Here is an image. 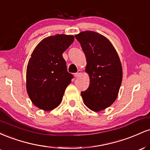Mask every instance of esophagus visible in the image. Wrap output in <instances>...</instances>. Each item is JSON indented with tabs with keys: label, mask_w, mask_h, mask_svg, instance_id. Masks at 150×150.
I'll use <instances>...</instances> for the list:
<instances>
[{
	"label": "esophagus",
	"mask_w": 150,
	"mask_h": 150,
	"mask_svg": "<svg viewBox=\"0 0 150 150\" xmlns=\"http://www.w3.org/2000/svg\"><path fill=\"white\" fill-rule=\"evenodd\" d=\"M80 74H81V70H79L76 73H75V75H75V77H78L80 75Z\"/></svg>",
	"instance_id": "obj_1"
}]
</instances>
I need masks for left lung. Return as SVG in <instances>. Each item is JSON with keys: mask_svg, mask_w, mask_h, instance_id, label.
Wrapping results in <instances>:
<instances>
[{"mask_svg": "<svg viewBox=\"0 0 150 150\" xmlns=\"http://www.w3.org/2000/svg\"><path fill=\"white\" fill-rule=\"evenodd\" d=\"M75 37L85 54V71L89 76V87L81 96L89 109L100 111L118 97L123 77L119 56L111 42L100 34L85 31Z\"/></svg>", "mask_w": 150, "mask_h": 150, "instance_id": "1", "label": "left lung"}]
</instances>
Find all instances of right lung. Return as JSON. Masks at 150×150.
Instances as JSON below:
<instances>
[{
	"mask_svg": "<svg viewBox=\"0 0 150 150\" xmlns=\"http://www.w3.org/2000/svg\"><path fill=\"white\" fill-rule=\"evenodd\" d=\"M74 36L56 34L39 43L29 60L26 74L27 91L32 103L44 111L61 104L73 75L67 71L63 53L73 42Z\"/></svg>",
	"mask_w": 150,
	"mask_h": 150,
	"instance_id": "1",
	"label": "right lung"
}]
</instances>
